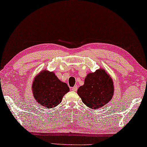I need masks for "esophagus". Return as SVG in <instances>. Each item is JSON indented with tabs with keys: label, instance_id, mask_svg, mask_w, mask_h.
<instances>
[{
	"label": "esophagus",
	"instance_id": "1",
	"mask_svg": "<svg viewBox=\"0 0 147 147\" xmlns=\"http://www.w3.org/2000/svg\"><path fill=\"white\" fill-rule=\"evenodd\" d=\"M77 90H78V86H74V87L71 88V90H72V91L76 92V91H77Z\"/></svg>",
	"mask_w": 147,
	"mask_h": 147
}]
</instances>
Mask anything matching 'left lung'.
I'll list each match as a JSON object with an SVG mask.
<instances>
[{
    "label": "left lung",
    "instance_id": "obj_1",
    "mask_svg": "<svg viewBox=\"0 0 147 147\" xmlns=\"http://www.w3.org/2000/svg\"><path fill=\"white\" fill-rule=\"evenodd\" d=\"M77 93L85 105L97 110L112 100L114 94L113 81L109 74L100 68L88 74L84 84L78 88Z\"/></svg>",
    "mask_w": 147,
    "mask_h": 147
}]
</instances>
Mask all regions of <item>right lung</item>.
Returning a JSON list of instances; mask_svg holds the SVG:
<instances>
[{"label": "right lung", "instance_id": "1", "mask_svg": "<svg viewBox=\"0 0 147 147\" xmlns=\"http://www.w3.org/2000/svg\"><path fill=\"white\" fill-rule=\"evenodd\" d=\"M32 91L36 101L45 108H53L61 103L69 91L67 84L58 79L54 72L43 70L34 79Z\"/></svg>", "mask_w": 147, "mask_h": 147}]
</instances>
